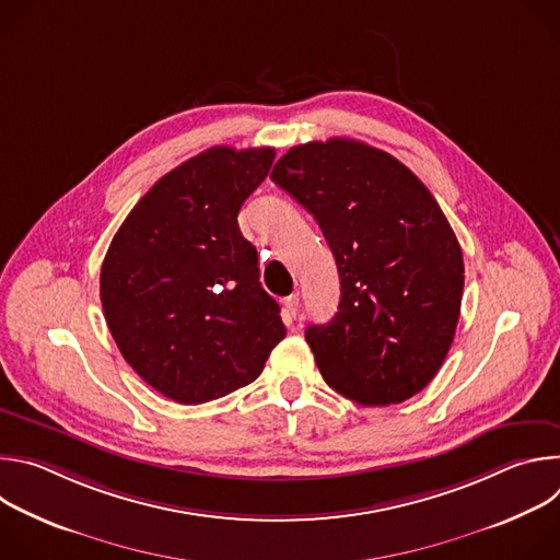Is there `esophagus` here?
Masks as SVG:
<instances>
[{
	"label": "esophagus",
	"mask_w": 560,
	"mask_h": 560,
	"mask_svg": "<svg viewBox=\"0 0 560 560\" xmlns=\"http://www.w3.org/2000/svg\"><path fill=\"white\" fill-rule=\"evenodd\" d=\"M283 312L288 318H296L299 314V294H290L288 299H283Z\"/></svg>",
	"instance_id": "obj_1"
}]
</instances>
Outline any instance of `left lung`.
<instances>
[{
    "mask_svg": "<svg viewBox=\"0 0 560 560\" xmlns=\"http://www.w3.org/2000/svg\"><path fill=\"white\" fill-rule=\"evenodd\" d=\"M270 179L322 228L341 301L305 341L330 387L361 406L421 392L454 341L463 253L432 192L392 154L335 137L290 148Z\"/></svg>",
    "mask_w": 560,
    "mask_h": 560,
    "instance_id": "obj_1",
    "label": "left lung"
}]
</instances>
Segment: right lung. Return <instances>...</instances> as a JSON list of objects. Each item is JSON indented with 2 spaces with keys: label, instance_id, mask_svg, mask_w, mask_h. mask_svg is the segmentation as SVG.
<instances>
[{
  "label": "right lung",
  "instance_id": "obj_1",
  "mask_svg": "<svg viewBox=\"0 0 560 560\" xmlns=\"http://www.w3.org/2000/svg\"><path fill=\"white\" fill-rule=\"evenodd\" d=\"M275 148L214 145L159 179L102 264L100 294L128 365L156 392L199 406L253 383L285 337L236 214Z\"/></svg>",
  "mask_w": 560,
  "mask_h": 560
}]
</instances>
